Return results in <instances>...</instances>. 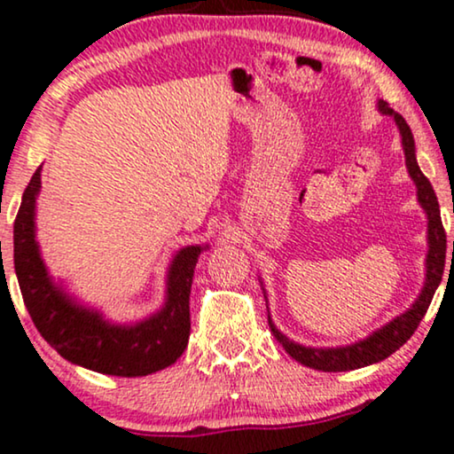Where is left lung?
I'll use <instances>...</instances> for the list:
<instances>
[{"label":"left lung","mask_w":454,"mask_h":454,"mask_svg":"<svg viewBox=\"0 0 454 454\" xmlns=\"http://www.w3.org/2000/svg\"><path fill=\"white\" fill-rule=\"evenodd\" d=\"M377 108H380L381 114L392 117L395 125H398L400 137H403L406 169H409L411 180L415 182L417 186L419 205H421L427 215L426 280H423L421 294L417 295V300L412 301V306L406 309V312L389 320V323L383 325L381 329L372 331L369 337H364V340L349 343V346H337V348L301 346V343L289 340L285 333H280L268 314L270 331H272V335L277 337L280 346L285 348V352L289 354L291 358H295L297 363H301L303 366H309V369L325 371V372L363 369V366L381 363V360H386L387 356H392L395 349L403 348L404 343L411 340V335L415 333L419 323H421V318L426 317L429 303H432V297L442 280V274H444L446 232H444V226H442L440 205H438V199H435L434 188L429 184L427 177L423 176V171L419 169L417 154H415V137H412V131L409 128V123L403 119V114L394 113L392 108L387 106V102L380 100L377 102ZM452 254H454V243H452ZM263 294H266V291H263Z\"/></svg>","instance_id":"1"}]
</instances>
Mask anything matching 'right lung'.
<instances>
[{"label":"right lung","mask_w":454,"mask_h":454,"mask_svg":"<svg viewBox=\"0 0 454 454\" xmlns=\"http://www.w3.org/2000/svg\"><path fill=\"white\" fill-rule=\"evenodd\" d=\"M42 165L22 194L14 222V270L20 294L42 337L68 363L114 377H145L180 358L191 337V286L207 245L182 247L168 268L165 301L151 317L121 325L85 306L51 278L37 243L35 207Z\"/></svg>","instance_id":"1"}]
</instances>
